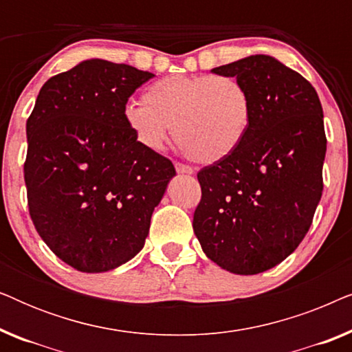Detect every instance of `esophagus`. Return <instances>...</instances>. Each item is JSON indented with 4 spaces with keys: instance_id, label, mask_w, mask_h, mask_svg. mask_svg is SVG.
Masks as SVG:
<instances>
[{
    "instance_id": "obj_1",
    "label": "esophagus",
    "mask_w": 352,
    "mask_h": 352,
    "mask_svg": "<svg viewBox=\"0 0 352 352\" xmlns=\"http://www.w3.org/2000/svg\"><path fill=\"white\" fill-rule=\"evenodd\" d=\"M176 171L181 173V175H192L194 173V170L189 165H184V163H176Z\"/></svg>"
}]
</instances>
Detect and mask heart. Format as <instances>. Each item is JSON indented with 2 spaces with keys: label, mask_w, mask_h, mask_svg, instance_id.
<instances>
[{
  "label": "heart",
  "mask_w": 352,
  "mask_h": 352,
  "mask_svg": "<svg viewBox=\"0 0 352 352\" xmlns=\"http://www.w3.org/2000/svg\"><path fill=\"white\" fill-rule=\"evenodd\" d=\"M142 102L123 110L134 138L160 151L173 134L194 162H221L237 151L253 122V99L234 76L175 75L148 86Z\"/></svg>",
  "instance_id": "1"
}]
</instances>
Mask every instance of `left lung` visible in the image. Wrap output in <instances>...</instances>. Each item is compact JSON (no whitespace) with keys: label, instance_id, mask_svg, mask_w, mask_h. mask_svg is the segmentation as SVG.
Returning a JSON list of instances; mask_svg holds the SVG:
<instances>
[{"label":"left lung","instance_id":"left-lung-1","mask_svg":"<svg viewBox=\"0 0 352 352\" xmlns=\"http://www.w3.org/2000/svg\"><path fill=\"white\" fill-rule=\"evenodd\" d=\"M213 74L247 86L253 122L232 155L197 175L201 200L192 226L211 261L253 276L282 263L311 228L324 189V113L309 81L271 56Z\"/></svg>","mask_w":352,"mask_h":352}]
</instances>
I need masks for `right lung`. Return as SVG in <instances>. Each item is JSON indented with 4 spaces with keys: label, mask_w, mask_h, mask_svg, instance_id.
I'll use <instances>...</instances> for the list:
<instances>
[{
    "label": "right lung",
    "mask_w": 352,
    "mask_h": 352,
    "mask_svg": "<svg viewBox=\"0 0 352 352\" xmlns=\"http://www.w3.org/2000/svg\"><path fill=\"white\" fill-rule=\"evenodd\" d=\"M152 76L83 60L43 85L27 120L30 218L51 252L76 271L105 272L136 256L176 175L123 118L129 96Z\"/></svg>",
    "instance_id": "add662e5"
}]
</instances>
